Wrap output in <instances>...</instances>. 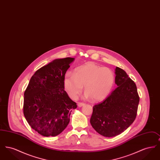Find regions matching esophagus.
I'll return each instance as SVG.
<instances>
[{"mask_svg": "<svg viewBox=\"0 0 160 160\" xmlns=\"http://www.w3.org/2000/svg\"><path fill=\"white\" fill-rule=\"evenodd\" d=\"M84 105V103H83V102H78V106L79 107L83 106Z\"/></svg>", "mask_w": 160, "mask_h": 160, "instance_id": "esophagus-1", "label": "esophagus"}]
</instances>
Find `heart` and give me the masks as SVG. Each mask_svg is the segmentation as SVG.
<instances>
[{"instance_id":"obj_1","label":"heart","mask_w":160,"mask_h":160,"mask_svg":"<svg viewBox=\"0 0 160 160\" xmlns=\"http://www.w3.org/2000/svg\"><path fill=\"white\" fill-rule=\"evenodd\" d=\"M114 80L112 69L89 63L77 69L74 73H67L64 78V86L72 99H76L84 86L86 97L99 101L105 98L112 91Z\"/></svg>"}]
</instances>
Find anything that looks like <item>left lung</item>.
I'll return each mask as SVG.
<instances>
[{
    "label": "left lung",
    "instance_id": "8db88e82",
    "mask_svg": "<svg viewBox=\"0 0 160 160\" xmlns=\"http://www.w3.org/2000/svg\"><path fill=\"white\" fill-rule=\"evenodd\" d=\"M117 88L106 99L93 107L90 119L99 134L114 137L123 132L134 121L140 98L137 86L122 69H115Z\"/></svg>",
    "mask_w": 160,
    "mask_h": 160
}]
</instances>
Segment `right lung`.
Masks as SVG:
<instances>
[{"label": "right lung", "mask_w": 160, "mask_h": 160, "mask_svg": "<svg viewBox=\"0 0 160 160\" xmlns=\"http://www.w3.org/2000/svg\"><path fill=\"white\" fill-rule=\"evenodd\" d=\"M74 58L58 59L38 69L24 93L23 113L32 129L43 136H56L65 129L76 102L64 89L65 75Z\"/></svg>", "instance_id": "right-lung-1"}]
</instances>
